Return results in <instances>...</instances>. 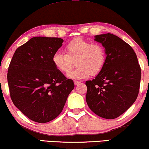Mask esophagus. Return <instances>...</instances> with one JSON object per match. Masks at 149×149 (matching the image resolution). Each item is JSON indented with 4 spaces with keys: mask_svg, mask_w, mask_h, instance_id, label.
Returning <instances> with one entry per match:
<instances>
[{
    "mask_svg": "<svg viewBox=\"0 0 149 149\" xmlns=\"http://www.w3.org/2000/svg\"><path fill=\"white\" fill-rule=\"evenodd\" d=\"M81 83V81H74V83L75 85L80 84Z\"/></svg>",
    "mask_w": 149,
    "mask_h": 149,
    "instance_id": "34e87169",
    "label": "esophagus"
}]
</instances>
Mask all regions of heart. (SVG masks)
<instances>
[{
  "label": "heart",
  "mask_w": 149,
  "mask_h": 149,
  "mask_svg": "<svg viewBox=\"0 0 149 149\" xmlns=\"http://www.w3.org/2000/svg\"><path fill=\"white\" fill-rule=\"evenodd\" d=\"M65 54L57 52L52 61L56 68L64 74H68L74 66H78L68 74L72 79H86L90 75H97L103 70L107 60V54L100 43H92L81 38H74L66 45Z\"/></svg>",
  "instance_id": "1"
}]
</instances>
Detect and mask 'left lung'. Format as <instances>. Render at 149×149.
<instances>
[{
    "mask_svg": "<svg viewBox=\"0 0 149 149\" xmlns=\"http://www.w3.org/2000/svg\"><path fill=\"white\" fill-rule=\"evenodd\" d=\"M105 47L107 60L103 70L87 81V105L95 115L108 119L125 113L137 98L141 68L129 44L113 34L95 36Z\"/></svg>",
    "mask_w": 149,
    "mask_h": 149,
    "instance_id": "1",
    "label": "left lung"
}]
</instances>
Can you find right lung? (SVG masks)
Segmentation results:
<instances>
[{"mask_svg":"<svg viewBox=\"0 0 149 149\" xmlns=\"http://www.w3.org/2000/svg\"><path fill=\"white\" fill-rule=\"evenodd\" d=\"M63 42L60 38L33 37L15 50L10 62L7 81L11 100L32 121L43 123L56 118L74 87L52 61Z\"/></svg>","mask_w":149,"mask_h":149,"instance_id":"1","label":"right lung"}]
</instances>
